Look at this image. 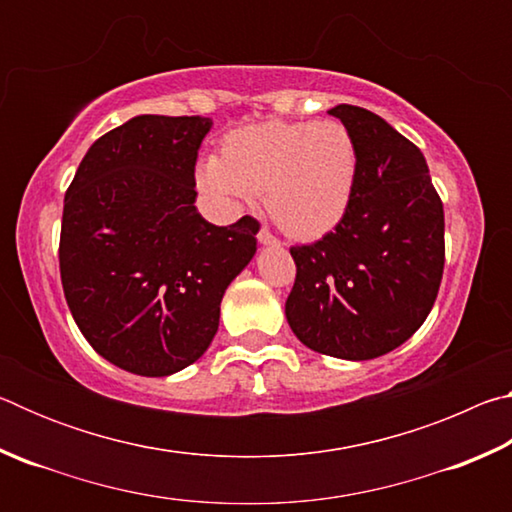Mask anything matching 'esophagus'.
I'll list each match as a JSON object with an SVG mask.
<instances>
[{"label":"esophagus","mask_w":512,"mask_h":512,"mask_svg":"<svg viewBox=\"0 0 512 512\" xmlns=\"http://www.w3.org/2000/svg\"><path fill=\"white\" fill-rule=\"evenodd\" d=\"M257 239H259V244H262V246H280V241H277V239L271 235V230H268L266 225H262V228H259Z\"/></svg>","instance_id":"obj_1"}]
</instances>
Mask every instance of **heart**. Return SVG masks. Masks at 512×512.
<instances>
[{"label":"heart","instance_id":"heart-1","mask_svg":"<svg viewBox=\"0 0 512 512\" xmlns=\"http://www.w3.org/2000/svg\"><path fill=\"white\" fill-rule=\"evenodd\" d=\"M357 169V146L341 121H264L230 133L223 158L198 162L196 185L223 212L264 194L287 235L318 239L348 212Z\"/></svg>","mask_w":512,"mask_h":512}]
</instances>
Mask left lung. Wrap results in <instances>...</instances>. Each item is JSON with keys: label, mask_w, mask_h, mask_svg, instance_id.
I'll use <instances>...</instances> for the list:
<instances>
[{"label": "left lung", "mask_w": 512, "mask_h": 512, "mask_svg": "<svg viewBox=\"0 0 512 512\" xmlns=\"http://www.w3.org/2000/svg\"><path fill=\"white\" fill-rule=\"evenodd\" d=\"M354 137L357 185L334 232L291 248L293 334L320 354L368 361L409 341L436 302L445 266V214L427 160L375 112L327 110Z\"/></svg>", "instance_id": "8db88e82"}]
</instances>
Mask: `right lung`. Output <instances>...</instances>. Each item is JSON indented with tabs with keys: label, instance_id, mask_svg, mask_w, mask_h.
I'll return each instance as SVG.
<instances>
[{
	"label": "right lung",
	"instance_id": "1",
	"mask_svg": "<svg viewBox=\"0 0 512 512\" xmlns=\"http://www.w3.org/2000/svg\"><path fill=\"white\" fill-rule=\"evenodd\" d=\"M210 117L137 115L94 142L65 194L60 280L81 334L142 377L192 366L219 329L259 223L196 210L194 167Z\"/></svg>",
	"mask_w": 512,
	"mask_h": 512
}]
</instances>
